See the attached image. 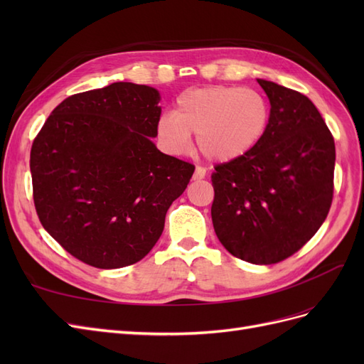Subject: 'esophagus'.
<instances>
[{"instance_id": "34e87169", "label": "esophagus", "mask_w": 364, "mask_h": 364, "mask_svg": "<svg viewBox=\"0 0 364 364\" xmlns=\"http://www.w3.org/2000/svg\"><path fill=\"white\" fill-rule=\"evenodd\" d=\"M206 176V170L203 167H196V171L193 174V179L194 181H200V179H205Z\"/></svg>"}]
</instances>
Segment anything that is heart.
Instances as JSON below:
<instances>
[{"label":"heart","mask_w":364,"mask_h":364,"mask_svg":"<svg viewBox=\"0 0 364 364\" xmlns=\"http://www.w3.org/2000/svg\"><path fill=\"white\" fill-rule=\"evenodd\" d=\"M270 106L262 94L241 86H205L182 92L173 115L156 124L161 146L173 155L197 147L211 161L229 162L247 155L266 135Z\"/></svg>","instance_id":"obj_1"}]
</instances>
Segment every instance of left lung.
<instances>
[{
  "instance_id": "1",
  "label": "left lung",
  "mask_w": 364,
  "mask_h": 364,
  "mask_svg": "<svg viewBox=\"0 0 364 364\" xmlns=\"http://www.w3.org/2000/svg\"><path fill=\"white\" fill-rule=\"evenodd\" d=\"M258 83L270 102L267 132L247 155L215 165L211 215L229 253L266 266L291 257L325 222L336 146L310 98L269 80Z\"/></svg>"
}]
</instances>
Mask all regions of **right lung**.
<instances>
[{
  "instance_id": "obj_1",
  "label": "right lung",
  "mask_w": 364,
  "mask_h": 364,
  "mask_svg": "<svg viewBox=\"0 0 364 364\" xmlns=\"http://www.w3.org/2000/svg\"><path fill=\"white\" fill-rule=\"evenodd\" d=\"M155 87L117 82L74 94L33 141V200L43 229L77 259L119 269L144 258L194 165L153 144Z\"/></svg>"
}]
</instances>
